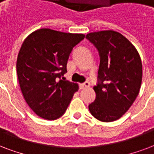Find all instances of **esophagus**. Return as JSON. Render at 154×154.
Returning a JSON list of instances; mask_svg holds the SVG:
<instances>
[{
    "mask_svg": "<svg viewBox=\"0 0 154 154\" xmlns=\"http://www.w3.org/2000/svg\"><path fill=\"white\" fill-rule=\"evenodd\" d=\"M80 89H86V88H88L90 87V83H88V82H85V83H81L80 85Z\"/></svg>",
    "mask_w": 154,
    "mask_h": 154,
    "instance_id": "34e87169",
    "label": "esophagus"
}]
</instances>
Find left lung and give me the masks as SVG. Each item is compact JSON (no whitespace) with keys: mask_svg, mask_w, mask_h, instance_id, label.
<instances>
[{"mask_svg":"<svg viewBox=\"0 0 154 154\" xmlns=\"http://www.w3.org/2000/svg\"><path fill=\"white\" fill-rule=\"evenodd\" d=\"M100 56L99 83L93 87L96 100L88 108L103 122L120 119L129 109L140 91L142 64L136 47L122 34L103 30L87 34Z\"/></svg>","mask_w":154,"mask_h":154,"instance_id":"obj_1","label":"left lung"}]
</instances>
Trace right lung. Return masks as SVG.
Here are the masks:
<instances>
[{"mask_svg":"<svg viewBox=\"0 0 154 154\" xmlns=\"http://www.w3.org/2000/svg\"><path fill=\"white\" fill-rule=\"evenodd\" d=\"M85 35L39 29L23 42L17 58V73L25 100L34 113L56 120L66 112L77 83L59 79L66 73L72 49Z\"/></svg>","mask_w":154,"mask_h":154,"instance_id":"obj_1","label":"right lung"}]
</instances>
